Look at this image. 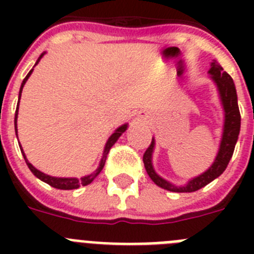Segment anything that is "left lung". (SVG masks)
I'll list each match as a JSON object with an SVG mask.
<instances>
[{
	"mask_svg": "<svg viewBox=\"0 0 254 254\" xmlns=\"http://www.w3.org/2000/svg\"><path fill=\"white\" fill-rule=\"evenodd\" d=\"M208 72L211 73V77L214 78V81L216 82L217 87H219L220 96H221V100H223L224 111H225V125H224L223 140L220 143L219 154H217L216 159H215L214 164L210 167V169L206 170L201 176L188 182L187 186L177 187V186L170 185L169 182L164 181L163 178H160L155 173L151 164V154L152 149H154V141H151L150 146L147 147L145 154H143V164H145V169H146L147 174L154 181L155 185H158L159 187L164 188V190H172V192H194L199 188L205 187L210 182L217 178L220 174H223V172L226 169L229 161L233 156L235 143H237L238 140V134L241 131V113H239V107H238L237 90H235L234 81L230 77V75L226 73L223 67L217 64L216 62L211 64V68Z\"/></svg>",
	"mask_w": 254,
	"mask_h": 254,
	"instance_id": "left-lung-1",
	"label": "left lung"
}]
</instances>
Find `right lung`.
Returning a JSON list of instances; mask_svg holds the SVG:
<instances>
[{"instance_id": "right-lung-1", "label": "right lung", "mask_w": 254, "mask_h": 254, "mask_svg": "<svg viewBox=\"0 0 254 254\" xmlns=\"http://www.w3.org/2000/svg\"><path fill=\"white\" fill-rule=\"evenodd\" d=\"M43 57V55L40 56L39 60L37 61V64L40 61V58ZM31 72H33V69H31L30 72L26 75V77L24 78V81H22L21 84V87H20V94H19V100H20V96H21V91H22V87H24V85H25L26 80L29 78V76L31 75ZM17 109H19V103H17ZM17 109L16 112H15V131H16V118H17ZM127 129V125H123L121 126L120 128H117L116 132H114L113 134H112L111 137H109V140L107 141V145H105V149H104V152H103V158H102V161H100V165L99 168L96 169V172H94L93 174H90V176H86L84 177V178L81 179H77V178H56V177H51V176H47V174H44V173L39 172L38 169H35L33 165H31L30 163H29L28 160H26L25 158V154H24V151H22V155H24V159H25L26 164H28V167L29 169L31 170V173L34 174L37 178H39L40 181H43L46 182V183H48L49 186H52V187H55L57 188V190H76V188H78L80 186H87V185H90L91 182L95 179V177L99 174L100 172H102L103 167H104V164H105V160H107V155L108 152H109V150H111V147L113 146L114 143H116V141L120 138L121 134L123 133V132ZM20 149H21V145H20ZM22 150V149H21Z\"/></svg>"}]
</instances>
